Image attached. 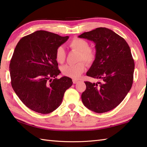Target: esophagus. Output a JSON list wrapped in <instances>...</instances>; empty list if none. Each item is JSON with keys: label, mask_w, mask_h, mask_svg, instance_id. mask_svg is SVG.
Here are the masks:
<instances>
[{"label": "esophagus", "mask_w": 147, "mask_h": 147, "mask_svg": "<svg viewBox=\"0 0 147 147\" xmlns=\"http://www.w3.org/2000/svg\"><path fill=\"white\" fill-rule=\"evenodd\" d=\"M79 82V81L78 79H73V83L74 84H76Z\"/></svg>", "instance_id": "34e87169"}]
</instances>
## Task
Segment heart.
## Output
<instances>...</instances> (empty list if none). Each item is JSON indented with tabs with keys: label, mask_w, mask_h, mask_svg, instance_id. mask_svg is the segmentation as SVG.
Listing matches in <instances>:
<instances>
[{
	"label": "heart",
	"mask_w": 147,
	"mask_h": 147,
	"mask_svg": "<svg viewBox=\"0 0 147 147\" xmlns=\"http://www.w3.org/2000/svg\"><path fill=\"white\" fill-rule=\"evenodd\" d=\"M69 47L79 52L78 61H83L86 64H90L96 59L95 52L89 48V44L86 41L74 38L69 43ZM55 59L60 64H62L66 60V51L62 46L57 47L55 51ZM86 68L85 64L83 62H79L75 64H66L62 67L61 71L64 76L77 79L82 74Z\"/></svg>",
	"instance_id": "b5f03b06"
}]
</instances>
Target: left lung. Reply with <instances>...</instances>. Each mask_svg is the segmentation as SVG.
<instances>
[{"label": "left lung", "mask_w": 147, "mask_h": 147, "mask_svg": "<svg viewBox=\"0 0 147 147\" xmlns=\"http://www.w3.org/2000/svg\"><path fill=\"white\" fill-rule=\"evenodd\" d=\"M78 37L94 43L96 59L86 76L102 81L85 82L86 87L81 100L94 112L109 111L122 102L131 88L135 64L130 48L123 38L104 27Z\"/></svg>", "instance_id": "8db88e82"}]
</instances>
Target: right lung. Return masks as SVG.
<instances>
[{"label": "right lung", "instance_id": "obj_1", "mask_svg": "<svg viewBox=\"0 0 147 147\" xmlns=\"http://www.w3.org/2000/svg\"><path fill=\"white\" fill-rule=\"evenodd\" d=\"M68 38L37 30L21 38L16 45L9 67L11 86L21 102L34 111H53L72 85L68 77L56 78L61 71L55 51Z\"/></svg>", "mask_w": 147, "mask_h": 147}]
</instances>
